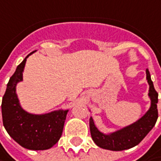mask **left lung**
<instances>
[{"label": "left lung", "instance_id": "1", "mask_svg": "<svg viewBox=\"0 0 161 161\" xmlns=\"http://www.w3.org/2000/svg\"><path fill=\"white\" fill-rule=\"evenodd\" d=\"M146 75L150 86L149 97L150 98V107L141 119L114 132L104 134L96 128L93 118H90L89 125L91 136L98 147L114 151L128 150L140 143L154 127L158 119V93L154 88L148 69L146 70Z\"/></svg>", "mask_w": 161, "mask_h": 161}]
</instances>
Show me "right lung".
Instances as JSON below:
<instances>
[{"label": "right lung", "mask_w": 161, "mask_h": 161, "mask_svg": "<svg viewBox=\"0 0 161 161\" xmlns=\"http://www.w3.org/2000/svg\"><path fill=\"white\" fill-rule=\"evenodd\" d=\"M35 51L29 54L18 66L7 84L2 102V114L4 128L17 143L28 150H43L50 149L59 141L68 110L32 114L20 106L16 86L23 79L26 60Z\"/></svg>", "instance_id": "add662e5"}]
</instances>
